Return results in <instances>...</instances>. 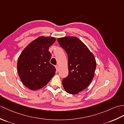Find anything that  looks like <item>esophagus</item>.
<instances>
[{
	"label": "esophagus",
	"instance_id": "34e87169",
	"mask_svg": "<svg viewBox=\"0 0 124 124\" xmlns=\"http://www.w3.org/2000/svg\"><path fill=\"white\" fill-rule=\"evenodd\" d=\"M55 68H56V69L57 71H58V70H59V67H58L57 65H55Z\"/></svg>",
	"mask_w": 124,
	"mask_h": 124
}]
</instances>
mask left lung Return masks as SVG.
<instances>
[{
    "instance_id": "obj_1",
    "label": "left lung",
    "mask_w": 124,
    "mask_h": 124,
    "mask_svg": "<svg viewBox=\"0 0 124 124\" xmlns=\"http://www.w3.org/2000/svg\"><path fill=\"white\" fill-rule=\"evenodd\" d=\"M68 56L69 74L62 80L67 93L76 94L90 84L94 77L96 63L94 55L80 39L65 37L57 39Z\"/></svg>"
}]
</instances>
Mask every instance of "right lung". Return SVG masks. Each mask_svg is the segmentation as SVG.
<instances>
[{
	"instance_id": "obj_1",
	"label": "right lung",
	"mask_w": 124,
	"mask_h": 124,
	"mask_svg": "<svg viewBox=\"0 0 124 124\" xmlns=\"http://www.w3.org/2000/svg\"><path fill=\"white\" fill-rule=\"evenodd\" d=\"M55 39L40 37L25 47L18 57L17 71L22 83L31 90L46 85L54 76L56 69L49 63L52 55L49 46Z\"/></svg>"
}]
</instances>
